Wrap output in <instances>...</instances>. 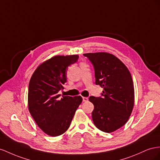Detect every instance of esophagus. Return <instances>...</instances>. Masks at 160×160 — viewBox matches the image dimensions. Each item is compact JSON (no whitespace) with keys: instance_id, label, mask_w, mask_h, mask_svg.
I'll use <instances>...</instances> for the list:
<instances>
[{"instance_id":"esophagus-1","label":"esophagus","mask_w":160,"mask_h":160,"mask_svg":"<svg viewBox=\"0 0 160 160\" xmlns=\"http://www.w3.org/2000/svg\"><path fill=\"white\" fill-rule=\"evenodd\" d=\"M82 100H83V102H87L88 100V98H87V97H83L82 98Z\"/></svg>"}]
</instances>
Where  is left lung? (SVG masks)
Masks as SVG:
<instances>
[{
    "label": "left lung",
    "instance_id": "obj_1",
    "mask_svg": "<svg viewBox=\"0 0 160 160\" xmlns=\"http://www.w3.org/2000/svg\"><path fill=\"white\" fill-rule=\"evenodd\" d=\"M88 58L94 69L95 84L103 88L101 97L91 96L94 104L92 121L98 129L111 133L128 121L134 105V86L128 68L114 55L90 53Z\"/></svg>",
    "mask_w": 160,
    "mask_h": 160
}]
</instances>
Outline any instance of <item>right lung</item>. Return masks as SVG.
I'll return each instance as SVG.
<instances>
[{"label": "right lung", "mask_w": 160, "mask_h": 160, "mask_svg": "<svg viewBox=\"0 0 160 160\" xmlns=\"http://www.w3.org/2000/svg\"><path fill=\"white\" fill-rule=\"evenodd\" d=\"M78 59V55L54 56L39 65L31 78L29 111L39 128L50 136L65 133L82 101L80 96L61 97L58 94L66 82L68 66Z\"/></svg>", "instance_id": "right-lung-1"}]
</instances>
